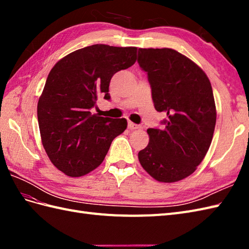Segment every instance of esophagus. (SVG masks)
I'll return each mask as SVG.
<instances>
[{
    "label": "esophagus",
    "mask_w": 249,
    "mask_h": 249,
    "mask_svg": "<svg viewBox=\"0 0 249 249\" xmlns=\"http://www.w3.org/2000/svg\"><path fill=\"white\" fill-rule=\"evenodd\" d=\"M140 127L139 125H137V124H135L134 122H131V121H128V128L129 129H138Z\"/></svg>",
    "instance_id": "esophagus-1"
}]
</instances>
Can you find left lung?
Instances as JSON below:
<instances>
[{
    "label": "left lung",
    "mask_w": 249,
    "mask_h": 249,
    "mask_svg": "<svg viewBox=\"0 0 249 249\" xmlns=\"http://www.w3.org/2000/svg\"><path fill=\"white\" fill-rule=\"evenodd\" d=\"M138 63L146 71L163 127L149 128V144L138 153L142 168L158 182L173 183L193 174L209 151L216 124L208 76L187 56L170 49H142Z\"/></svg>",
    "instance_id": "left-lung-1"
}]
</instances>
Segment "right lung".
<instances>
[{"label":"right lung","instance_id":"1","mask_svg":"<svg viewBox=\"0 0 249 249\" xmlns=\"http://www.w3.org/2000/svg\"><path fill=\"white\" fill-rule=\"evenodd\" d=\"M137 60L136 47L93 45L78 49L52 67L37 105L44 149L68 177L91 172L103 162L111 142L127 127L126 119L92 114L99 96L110 99L115 72Z\"/></svg>","mask_w":249,"mask_h":249}]
</instances>
